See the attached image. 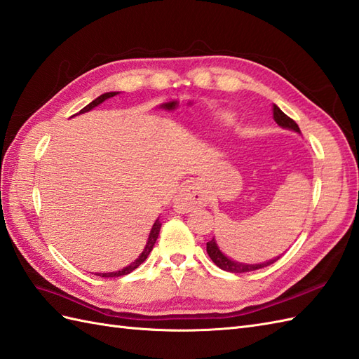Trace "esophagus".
<instances>
[{
  "mask_svg": "<svg viewBox=\"0 0 359 359\" xmlns=\"http://www.w3.org/2000/svg\"><path fill=\"white\" fill-rule=\"evenodd\" d=\"M206 198L208 197L205 189L198 183L189 182L177 191L176 197H174V208H176L177 212L185 214L196 210L198 206H205L208 202Z\"/></svg>",
  "mask_w": 359,
  "mask_h": 359,
  "instance_id": "34e87169",
  "label": "esophagus"
}]
</instances>
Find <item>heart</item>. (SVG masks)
Here are the masks:
<instances>
[{
  "label": "heart",
  "mask_w": 359,
  "mask_h": 359,
  "mask_svg": "<svg viewBox=\"0 0 359 359\" xmlns=\"http://www.w3.org/2000/svg\"><path fill=\"white\" fill-rule=\"evenodd\" d=\"M222 119H223V121H232L234 118H232V114L224 113V114H222Z\"/></svg>",
  "instance_id": "heart-1"
}]
</instances>
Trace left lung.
<instances>
[{
    "mask_svg": "<svg viewBox=\"0 0 359 359\" xmlns=\"http://www.w3.org/2000/svg\"><path fill=\"white\" fill-rule=\"evenodd\" d=\"M273 119H275V122L280 125L281 128L295 131V133H298V135H302V131H299V127L295 123V121H292L287 114L283 113L280 110V107H277V105H273ZM206 252H208V255H210L211 260L215 264H217L220 269L228 271V272H236V273L251 272V271L266 268V266L275 263L280 258V255L273 257V258H271V260H266L263 263H241V262H237V260H232V258H229L226 254H223V251L217 245V241H215V237H212V240L208 241V243H206Z\"/></svg>",
    "mask_w": 359,
    "mask_h": 359,
    "instance_id": "1",
    "label": "left lung"
}]
</instances>
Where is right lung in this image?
I'll return each mask as SVG.
<instances>
[{
    "mask_svg": "<svg viewBox=\"0 0 359 359\" xmlns=\"http://www.w3.org/2000/svg\"><path fill=\"white\" fill-rule=\"evenodd\" d=\"M119 93H121V91H108V93H104V95H101V96H97V97L95 99V101H91L88 105H86V107L82 108V110H81L79 113H76V114H82V113H87V111H90V110H93L95 107L101 105L104 101H107V99H110V97H113V96H116V95H119ZM76 114H74V116H76ZM72 118H73V116H72ZM161 226H162V223L159 222V219H157V220L154 222V224H153L151 231H149L148 240H147V243H145L144 251H142V252L139 254V257L136 258L135 262L130 263L128 266H125V268L121 269V271H114V272H95V275H99V277H121V275H127V273L135 271L136 268H139V266L147 260V257L149 255V252L153 251V246H154V243H156V240H157V237H159Z\"/></svg>",
    "mask_w": 359,
    "mask_h": 359,
    "instance_id": "obj_1",
    "label": "right lung"
}]
</instances>
